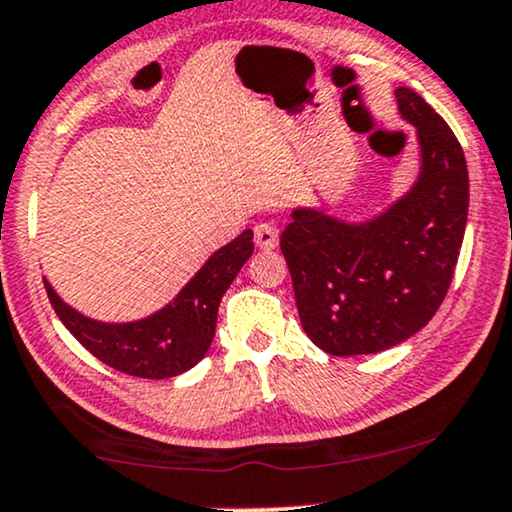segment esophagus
Returning a JSON list of instances; mask_svg holds the SVG:
<instances>
[{
	"instance_id": "1",
	"label": "esophagus",
	"mask_w": 512,
	"mask_h": 512,
	"mask_svg": "<svg viewBox=\"0 0 512 512\" xmlns=\"http://www.w3.org/2000/svg\"><path fill=\"white\" fill-rule=\"evenodd\" d=\"M255 243H257V248H262V250H274L278 245V229L269 222L257 224V227H255Z\"/></svg>"
}]
</instances>
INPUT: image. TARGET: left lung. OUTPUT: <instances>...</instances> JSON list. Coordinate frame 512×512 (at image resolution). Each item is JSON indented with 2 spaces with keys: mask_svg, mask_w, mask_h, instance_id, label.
I'll list each match as a JSON object with an SVG mask.
<instances>
[{
  "mask_svg": "<svg viewBox=\"0 0 512 512\" xmlns=\"http://www.w3.org/2000/svg\"><path fill=\"white\" fill-rule=\"evenodd\" d=\"M417 126L421 175L412 192L367 224L295 210L281 236L304 332L330 356H363L405 342L440 309L468 220L463 149L428 102L395 91Z\"/></svg>",
  "mask_w": 512,
  "mask_h": 512,
  "instance_id": "obj_1",
  "label": "left lung"
}]
</instances>
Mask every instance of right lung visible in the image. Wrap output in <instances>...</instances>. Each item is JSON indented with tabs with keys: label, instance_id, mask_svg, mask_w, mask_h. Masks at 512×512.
<instances>
[{
	"label": "right lung",
	"instance_id": "1",
	"mask_svg": "<svg viewBox=\"0 0 512 512\" xmlns=\"http://www.w3.org/2000/svg\"><path fill=\"white\" fill-rule=\"evenodd\" d=\"M252 250V231L245 229L203 264L166 309L138 323H98L60 302L46 281L44 288L53 311L88 353L131 377L168 379L187 372L206 356L215 337L222 295Z\"/></svg>",
	"mask_w": 512,
	"mask_h": 512
}]
</instances>
